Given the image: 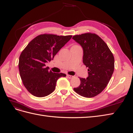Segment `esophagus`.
I'll use <instances>...</instances> for the list:
<instances>
[{"instance_id":"1","label":"esophagus","mask_w":133,"mask_h":133,"mask_svg":"<svg viewBox=\"0 0 133 133\" xmlns=\"http://www.w3.org/2000/svg\"><path fill=\"white\" fill-rule=\"evenodd\" d=\"M67 77H68L69 78H70V79H71V78H74V76H73V75H67Z\"/></svg>"}]
</instances>
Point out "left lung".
Returning a JSON list of instances; mask_svg holds the SVG:
<instances>
[{
    "label": "left lung",
    "instance_id": "left-lung-1",
    "mask_svg": "<svg viewBox=\"0 0 133 133\" xmlns=\"http://www.w3.org/2000/svg\"><path fill=\"white\" fill-rule=\"evenodd\" d=\"M72 38L83 48V63L88 67L87 79L79 78L81 84L74 88L78 94L91 98L105 89L114 71V57L107 44L98 35L87 33Z\"/></svg>",
    "mask_w": 133,
    "mask_h": 133
}]
</instances>
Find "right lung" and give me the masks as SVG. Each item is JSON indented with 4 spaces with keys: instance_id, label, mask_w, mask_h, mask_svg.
<instances>
[{
    "instance_id": "add662e5",
    "label": "right lung",
    "mask_w": 133,
    "mask_h": 133,
    "mask_svg": "<svg viewBox=\"0 0 133 133\" xmlns=\"http://www.w3.org/2000/svg\"><path fill=\"white\" fill-rule=\"evenodd\" d=\"M72 36L43 34L37 36L23 49L19 59V74L23 84L29 93L38 97L52 93L63 73L49 71L45 64L71 39Z\"/></svg>"
}]
</instances>
